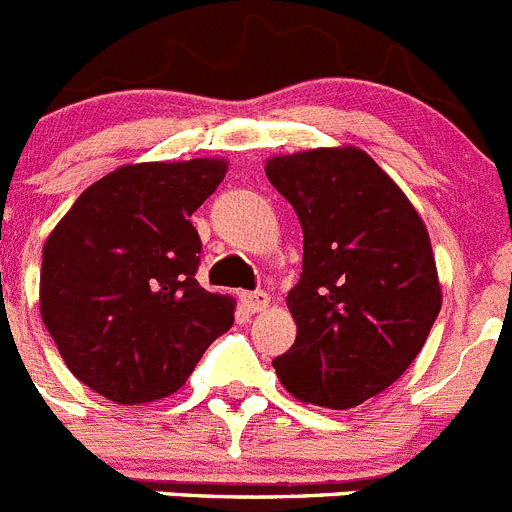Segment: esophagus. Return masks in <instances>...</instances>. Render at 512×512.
I'll return each mask as SVG.
<instances>
[{"instance_id":"34e87169","label":"esophagus","mask_w":512,"mask_h":512,"mask_svg":"<svg viewBox=\"0 0 512 512\" xmlns=\"http://www.w3.org/2000/svg\"><path fill=\"white\" fill-rule=\"evenodd\" d=\"M241 302H243V307H246L248 312H261V310H266V307H269L271 297L259 289V292H243Z\"/></svg>"}]
</instances>
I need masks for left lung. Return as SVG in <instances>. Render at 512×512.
<instances>
[{
  "mask_svg": "<svg viewBox=\"0 0 512 512\" xmlns=\"http://www.w3.org/2000/svg\"><path fill=\"white\" fill-rule=\"evenodd\" d=\"M266 176L302 225L287 307L297 338L271 361L297 400L356 408L405 374L441 310L423 220L359 148L274 156Z\"/></svg>",
  "mask_w": 512,
  "mask_h": 512,
  "instance_id": "8db88e82",
  "label": "left lung"
}]
</instances>
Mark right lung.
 <instances>
[{"label":"right lung","instance_id":"1","mask_svg":"<svg viewBox=\"0 0 512 512\" xmlns=\"http://www.w3.org/2000/svg\"><path fill=\"white\" fill-rule=\"evenodd\" d=\"M228 164H133L81 192L43 246L40 315L79 382L120 405L182 387L235 302L194 279L192 212Z\"/></svg>","mask_w":512,"mask_h":512}]
</instances>
